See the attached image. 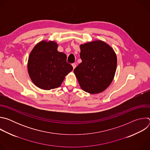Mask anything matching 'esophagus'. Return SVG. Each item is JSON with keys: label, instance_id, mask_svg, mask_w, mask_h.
Wrapping results in <instances>:
<instances>
[{"label": "esophagus", "instance_id": "esophagus-1", "mask_svg": "<svg viewBox=\"0 0 150 150\" xmlns=\"http://www.w3.org/2000/svg\"><path fill=\"white\" fill-rule=\"evenodd\" d=\"M72 67H73V68H74V69L76 68V64L75 63H72Z\"/></svg>", "mask_w": 150, "mask_h": 150}]
</instances>
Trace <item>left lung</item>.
I'll list each match as a JSON object with an SVG mask.
<instances>
[{
	"mask_svg": "<svg viewBox=\"0 0 150 150\" xmlns=\"http://www.w3.org/2000/svg\"><path fill=\"white\" fill-rule=\"evenodd\" d=\"M82 62L74 70L81 88L90 94H98L109 87L117 67L113 48L101 40L80 45Z\"/></svg>",
	"mask_w": 150,
	"mask_h": 150,
	"instance_id": "obj_1",
	"label": "left lung"
}]
</instances>
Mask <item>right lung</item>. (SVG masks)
Segmentation results:
<instances>
[{
    "label": "right lung",
    "mask_w": 150,
    "mask_h": 150,
    "mask_svg": "<svg viewBox=\"0 0 150 150\" xmlns=\"http://www.w3.org/2000/svg\"><path fill=\"white\" fill-rule=\"evenodd\" d=\"M54 41L42 40L34 46L28 60V72L32 82L39 88L50 90L59 87L73 69L67 62V55L57 51Z\"/></svg>",
    "instance_id": "right-lung-1"
}]
</instances>
